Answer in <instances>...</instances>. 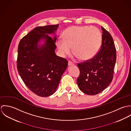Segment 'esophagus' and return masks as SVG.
I'll use <instances>...</instances> for the list:
<instances>
[{"label":"esophagus","mask_w":131,"mask_h":131,"mask_svg":"<svg viewBox=\"0 0 131 131\" xmlns=\"http://www.w3.org/2000/svg\"><path fill=\"white\" fill-rule=\"evenodd\" d=\"M68 65L70 66H73L74 65V63L70 60H69L68 61Z\"/></svg>","instance_id":"esophagus-1"}]
</instances>
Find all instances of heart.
Segmentation results:
<instances>
[{
    "instance_id": "b5f03b06",
    "label": "heart",
    "mask_w": 131,
    "mask_h": 131,
    "mask_svg": "<svg viewBox=\"0 0 131 131\" xmlns=\"http://www.w3.org/2000/svg\"><path fill=\"white\" fill-rule=\"evenodd\" d=\"M63 38H59L56 45L62 56L73 53L83 60L93 58L98 53L102 43V35L97 27L90 26H74L63 32Z\"/></svg>"
}]
</instances>
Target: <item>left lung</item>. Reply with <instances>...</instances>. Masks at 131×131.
<instances>
[{"instance_id": "obj_1", "label": "left lung", "mask_w": 131, "mask_h": 131, "mask_svg": "<svg viewBox=\"0 0 131 131\" xmlns=\"http://www.w3.org/2000/svg\"><path fill=\"white\" fill-rule=\"evenodd\" d=\"M100 48L93 58L78 63L80 74L77 81L83 93L94 95L106 89L111 83L114 74L116 53L111 34L103 27Z\"/></svg>"}]
</instances>
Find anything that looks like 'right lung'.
Wrapping results in <instances>:
<instances>
[{"mask_svg":"<svg viewBox=\"0 0 131 131\" xmlns=\"http://www.w3.org/2000/svg\"><path fill=\"white\" fill-rule=\"evenodd\" d=\"M58 26L36 27L19 43L17 60L19 75L26 86L39 96L47 97L56 92L68 66V60L55 53L56 37L53 39L46 34L54 33ZM42 38L46 43L40 47L37 43Z\"/></svg>","mask_w":131,"mask_h":131,"instance_id":"1","label":"right lung"}]
</instances>
